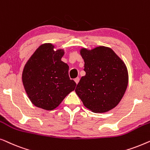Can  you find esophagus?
Returning a JSON list of instances; mask_svg holds the SVG:
<instances>
[{"instance_id":"34e87169","label":"esophagus","mask_w":150,"mask_h":150,"mask_svg":"<svg viewBox=\"0 0 150 150\" xmlns=\"http://www.w3.org/2000/svg\"><path fill=\"white\" fill-rule=\"evenodd\" d=\"M79 81H80V79H79V78H76V79H74V81H75V83H76V85H77L78 83H79Z\"/></svg>"}]
</instances>
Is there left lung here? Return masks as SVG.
<instances>
[{
  "instance_id": "1",
  "label": "left lung",
  "mask_w": 150,
  "mask_h": 150,
  "mask_svg": "<svg viewBox=\"0 0 150 150\" xmlns=\"http://www.w3.org/2000/svg\"><path fill=\"white\" fill-rule=\"evenodd\" d=\"M80 54L86 74L78 83L76 93L92 112L109 111L118 105L128 87L126 64L109 47L81 48Z\"/></svg>"
}]
</instances>
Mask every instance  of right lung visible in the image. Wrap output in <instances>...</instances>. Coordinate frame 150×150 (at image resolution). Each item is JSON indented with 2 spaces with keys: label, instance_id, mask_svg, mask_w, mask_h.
<instances>
[{
  "label": "right lung",
  "instance_id": "add662e5",
  "mask_svg": "<svg viewBox=\"0 0 150 150\" xmlns=\"http://www.w3.org/2000/svg\"><path fill=\"white\" fill-rule=\"evenodd\" d=\"M65 50L45 43L37 48L24 65L22 83L33 104L44 110L56 108L76 84L68 76L69 66L61 61Z\"/></svg>",
  "mask_w": 150,
  "mask_h": 150
}]
</instances>
